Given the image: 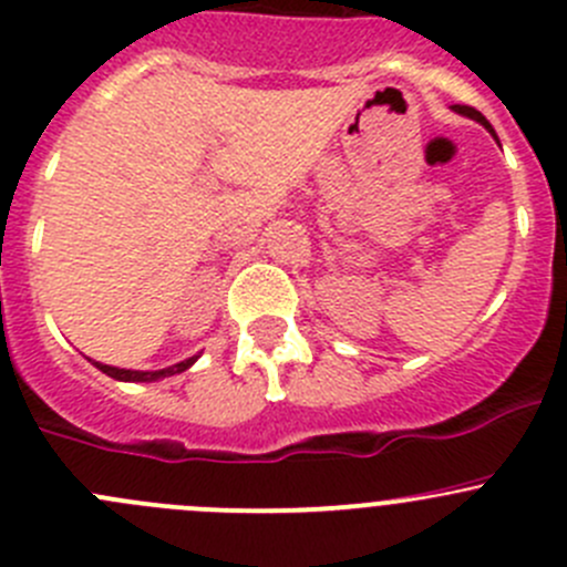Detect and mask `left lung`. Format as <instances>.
Returning a JSON list of instances; mask_svg holds the SVG:
<instances>
[{
	"instance_id": "8db88e82",
	"label": "left lung",
	"mask_w": 567,
	"mask_h": 567,
	"mask_svg": "<svg viewBox=\"0 0 567 567\" xmlns=\"http://www.w3.org/2000/svg\"><path fill=\"white\" fill-rule=\"evenodd\" d=\"M454 110H457V113H463V115H468V118H474V121H480V124H485L487 130H491V124H487V118L485 115L480 113V110H474V107H468V104H454ZM493 132V130H491Z\"/></svg>"
}]
</instances>
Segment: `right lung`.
<instances>
[{"instance_id":"obj_1","label":"right lung","mask_w":567,"mask_h":567,"mask_svg":"<svg viewBox=\"0 0 567 567\" xmlns=\"http://www.w3.org/2000/svg\"><path fill=\"white\" fill-rule=\"evenodd\" d=\"M196 362V357H190V360H183L177 362V365L172 368H163V371H126V368H113V365H102V362H93V365L99 368L102 373H107V377L113 379H121V382H155V379H163V377H174V373H183L185 368H190Z\"/></svg>"}]
</instances>
